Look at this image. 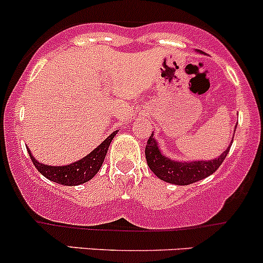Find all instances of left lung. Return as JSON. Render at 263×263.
<instances>
[{
	"mask_svg": "<svg viewBox=\"0 0 263 263\" xmlns=\"http://www.w3.org/2000/svg\"><path fill=\"white\" fill-rule=\"evenodd\" d=\"M153 135L154 134H151V136L148 137L146 147H145V156H146L148 168L161 181L178 185L191 184V183L201 181V179L215 173L217 168L222 164V161L225 160L230 150V146H232L230 145L219 158L214 159V160L185 161V163H182V161L171 160L166 156L161 155Z\"/></svg>",
	"mask_w": 263,
	"mask_h": 263,
	"instance_id": "left-lung-1",
	"label": "left lung"
}]
</instances>
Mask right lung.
I'll return each mask as SVG.
<instances>
[{"label":"right lung","instance_id":"add662e5","mask_svg":"<svg viewBox=\"0 0 263 263\" xmlns=\"http://www.w3.org/2000/svg\"><path fill=\"white\" fill-rule=\"evenodd\" d=\"M117 132L118 131H115L112 135H109V136H108L99 146L95 148V150H92L89 155L82 158L81 160L70 164V165H44V164L35 160V158L30 154V150H28V153L29 155H30V159L31 161H33L34 165H35V168L38 169L39 173L43 174L46 178L63 185L82 184V183L90 181V179L99 172L100 166H102L103 161H104L105 155H107L108 147H109L110 142H112L113 137L116 136Z\"/></svg>","mask_w":263,"mask_h":263}]
</instances>
